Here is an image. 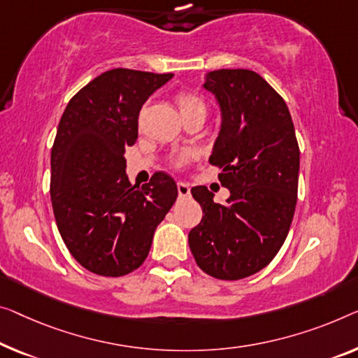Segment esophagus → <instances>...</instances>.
Wrapping results in <instances>:
<instances>
[{"instance_id": "esophagus-1", "label": "esophagus", "mask_w": 358, "mask_h": 358, "mask_svg": "<svg viewBox=\"0 0 358 358\" xmlns=\"http://www.w3.org/2000/svg\"><path fill=\"white\" fill-rule=\"evenodd\" d=\"M177 188H178V194H180V197H188V196L191 194L189 185H186V183H183V181H178Z\"/></svg>"}]
</instances>
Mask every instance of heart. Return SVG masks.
I'll list each match as a JSON object with an SVG mask.
<instances>
[{"label":"heart","mask_w":358,"mask_h":358,"mask_svg":"<svg viewBox=\"0 0 358 358\" xmlns=\"http://www.w3.org/2000/svg\"><path fill=\"white\" fill-rule=\"evenodd\" d=\"M177 101H178V106H180V110H181V112L193 110V109H204V110H206L204 103H202V101H201L199 98H197L196 94H191V93H180ZM185 159H186V156H181V157L177 159V162H178V164L185 162Z\"/></svg>","instance_id":"1"}]
</instances>
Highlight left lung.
Masks as SVG:
<instances>
[{
  "mask_svg": "<svg viewBox=\"0 0 358 358\" xmlns=\"http://www.w3.org/2000/svg\"><path fill=\"white\" fill-rule=\"evenodd\" d=\"M202 88L220 109L209 162L222 169L230 197L217 204L206 186L191 189L204 215L188 243L207 275L241 280L268 265L289 231L299 183L294 124L281 96L248 69L206 73Z\"/></svg>",
  "mask_w": 358,
  "mask_h": 358,
  "instance_id": "1",
  "label": "left lung"
}]
</instances>
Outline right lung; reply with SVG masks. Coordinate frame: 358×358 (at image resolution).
Here are the masks:
<instances>
[{
    "instance_id": "obj_1",
    "label": "right lung",
    "mask_w": 358,
    "mask_h": 358,
    "mask_svg": "<svg viewBox=\"0 0 358 358\" xmlns=\"http://www.w3.org/2000/svg\"><path fill=\"white\" fill-rule=\"evenodd\" d=\"M173 73L112 69L69 101L51 149V201L73 259L101 276L145 262L154 231L177 201L170 175L131 185L125 149L138 138L143 104Z\"/></svg>"
}]
</instances>
